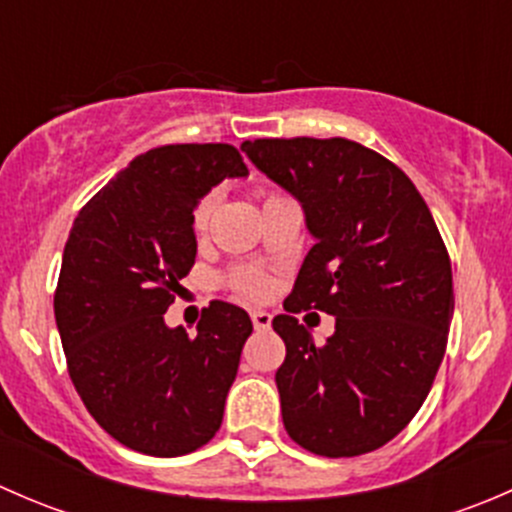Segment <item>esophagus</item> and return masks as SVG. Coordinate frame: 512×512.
<instances>
[{
	"instance_id": "1",
	"label": "esophagus",
	"mask_w": 512,
	"mask_h": 512,
	"mask_svg": "<svg viewBox=\"0 0 512 512\" xmlns=\"http://www.w3.org/2000/svg\"><path fill=\"white\" fill-rule=\"evenodd\" d=\"M250 317H252V327H255L257 332H267V329L272 327V314L270 312H262V309H255V312H252Z\"/></svg>"
}]
</instances>
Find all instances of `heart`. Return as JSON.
<instances>
[{
    "label": "heart",
    "mask_w": 512,
    "mask_h": 512,
    "mask_svg": "<svg viewBox=\"0 0 512 512\" xmlns=\"http://www.w3.org/2000/svg\"><path fill=\"white\" fill-rule=\"evenodd\" d=\"M277 198H285V195L277 193V190H265V193H262V205L270 203V200H277ZM213 210H215V195L213 193L203 195L193 210L195 235H203V232L208 230L210 218H213ZM223 282H225V287H230L232 292L237 294V297L252 299V302H260V299H265L272 289L270 277H267L262 270H257V267H232V270L225 272Z\"/></svg>",
    "instance_id": "b5f03b06"
}]
</instances>
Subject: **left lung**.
Returning a JSON list of instances; mask_svg holds the SVG:
<instances>
[{"mask_svg": "<svg viewBox=\"0 0 512 512\" xmlns=\"http://www.w3.org/2000/svg\"><path fill=\"white\" fill-rule=\"evenodd\" d=\"M247 158L302 203L317 242L272 327L282 421L327 458L381 448L409 426L448 344L453 275L443 237L409 175L349 138H257ZM338 317L314 345L294 313Z\"/></svg>", "mask_w": 512, "mask_h": 512, "instance_id": "8db88e82", "label": "left lung"}]
</instances>
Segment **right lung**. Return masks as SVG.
Here are the masks:
<instances>
[{
    "label": "right lung",
    "mask_w": 512,
    "mask_h": 512,
    "mask_svg": "<svg viewBox=\"0 0 512 512\" xmlns=\"http://www.w3.org/2000/svg\"><path fill=\"white\" fill-rule=\"evenodd\" d=\"M242 175L230 143L153 148L79 210L66 240L54 314L69 376L98 426L138 453L185 456L223 423L250 317L213 299L188 337L163 314L195 265V205Z\"/></svg>",
    "instance_id": "1"
}]
</instances>
